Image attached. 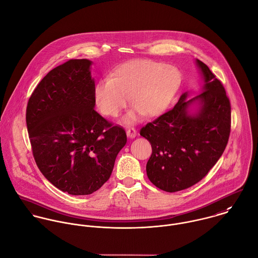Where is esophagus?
<instances>
[{
	"label": "esophagus",
	"instance_id": "1",
	"mask_svg": "<svg viewBox=\"0 0 258 258\" xmlns=\"http://www.w3.org/2000/svg\"><path fill=\"white\" fill-rule=\"evenodd\" d=\"M126 134L128 136V138H135L137 136V131L134 128H128L126 130Z\"/></svg>",
	"mask_w": 258,
	"mask_h": 258
}]
</instances>
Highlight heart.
<instances>
[{
	"label": "heart",
	"mask_w": 258,
	"mask_h": 258,
	"mask_svg": "<svg viewBox=\"0 0 258 258\" xmlns=\"http://www.w3.org/2000/svg\"><path fill=\"white\" fill-rule=\"evenodd\" d=\"M181 83L177 68L149 59H135L121 64L97 82L94 100L106 117H117L127 106V99L136 110L125 117L131 124L142 113L147 117L162 114L170 105Z\"/></svg>",
	"instance_id": "heart-1"
}]
</instances>
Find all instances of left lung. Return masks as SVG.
Instances as JSON below:
<instances>
[{
    "mask_svg": "<svg viewBox=\"0 0 258 258\" xmlns=\"http://www.w3.org/2000/svg\"><path fill=\"white\" fill-rule=\"evenodd\" d=\"M204 85L202 93L186 100L180 96L168 112L140 130L152 147L146 172L159 189L177 192L199 182L225 150L231 127V106L221 82L196 59ZM199 107L191 113L188 107Z\"/></svg>",
    "mask_w": 258,
    "mask_h": 258,
    "instance_id": "1",
    "label": "left lung"
}]
</instances>
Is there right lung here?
<instances>
[{"label": "right lung", "mask_w": 258, "mask_h": 258, "mask_svg": "<svg viewBox=\"0 0 258 258\" xmlns=\"http://www.w3.org/2000/svg\"><path fill=\"white\" fill-rule=\"evenodd\" d=\"M92 62L72 59L51 70L32 93L26 111L36 164L58 189L89 195L111 176L127 136L94 110Z\"/></svg>", "instance_id": "1"}]
</instances>
